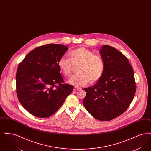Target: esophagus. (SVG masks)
Instances as JSON below:
<instances>
[{"instance_id":"1","label":"esophagus","mask_w":151,"mask_h":151,"mask_svg":"<svg viewBox=\"0 0 151 151\" xmlns=\"http://www.w3.org/2000/svg\"><path fill=\"white\" fill-rule=\"evenodd\" d=\"M81 88H79V87H78V86H75L74 87V89H73V90L74 91H77V90H79V89H80Z\"/></svg>"}]
</instances>
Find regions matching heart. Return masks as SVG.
<instances>
[{
	"instance_id": "obj_1",
	"label": "heart",
	"mask_w": 151,
	"mask_h": 151,
	"mask_svg": "<svg viewBox=\"0 0 151 151\" xmlns=\"http://www.w3.org/2000/svg\"><path fill=\"white\" fill-rule=\"evenodd\" d=\"M70 58L62 56L58 62V65L65 76H70L73 65L79 66V72L68 80V83L75 86H84L90 80L92 82L98 81L105 71L104 60L100 55H96L93 51L84 47H80L69 52Z\"/></svg>"
}]
</instances>
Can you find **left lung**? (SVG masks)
I'll return each mask as SVG.
<instances>
[{
  "instance_id": "obj_1",
  "label": "left lung",
  "mask_w": 151,
  "mask_h": 151,
  "mask_svg": "<svg viewBox=\"0 0 151 151\" xmlns=\"http://www.w3.org/2000/svg\"><path fill=\"white\" fill-rule=\"evenodd\" d=\"M100 52L105 71L96 84L84 88L83 102L94 118L107 121L126 111L134 97L136 84L133 69L122 52L108 45H104Z\"/></svg>"
}]
</instances>
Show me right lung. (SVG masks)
I'll use <instances>...</instances> for the list:
<instances>
[{
	"label": "right lung",
	"mask_w": 151,
	"mask_h": 151,
	"mask_svg": "<svg viewBox=\"0 0 151 151\" xmlns=\"http://www.w3.org/2000/svg\"><path fill=\"white\" fill-rule=\"evenodd\" d=\"M68 47L47 44L31 51L19 65L16 93L22 106L39 118L54 114L62 106L73 86L64 80L58 65Z\"/></svg>",
	"instance_id": "obj_1"
}]
</instances>
